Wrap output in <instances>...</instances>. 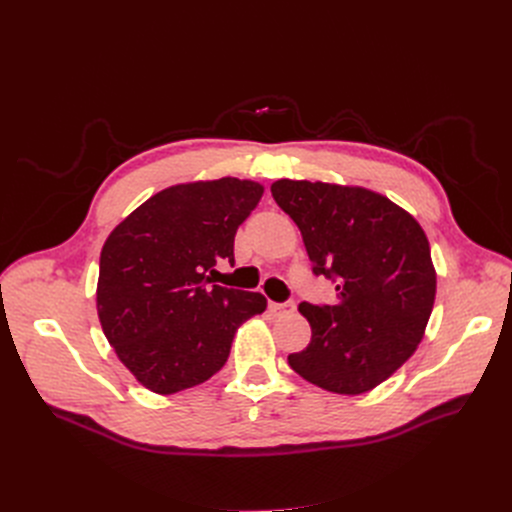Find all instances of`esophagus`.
Masks as SVG:
<instances>
[{
	"label": "esophagus",
	"mask_w": 512,
	"mask_h": 512,
	"mask_svg": "<svg viewBox=\"0 0 512 512\" xmlns=\"http://www.w3.org/2000/svg\"><path fill=\"white\" fill-rule=\"evenodd\" d=\"M294 309H297V303H294L292 299H288V301H284V303H274V301H270V311H272L274 315L290 313V311H294Z\"/></svg>",
	"instance_id": "esophagus-1"
}]
</instances>
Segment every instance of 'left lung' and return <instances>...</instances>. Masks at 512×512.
Returning <instances> with one entry per match:
<instances>
[{
    "instance_id": "8db88e82",
    "label": "left lung",
    "mask_w": 512,
    "mask_h": 512,
    "mask_svg": "<svg viewBox=\"0 0 512 512\" xmlns=\"http://www.w3.org/2000/svg\"><path fill=\"white\" fill-rule=\"evenodd\" d=\"M272 197L303 234L315 276L336 284V305L301 303L311 324L288 365L336 394H363L405 363L436 299L429 242L413 215L367 188L278 180Z\"/></svg>"
}]
</instances>
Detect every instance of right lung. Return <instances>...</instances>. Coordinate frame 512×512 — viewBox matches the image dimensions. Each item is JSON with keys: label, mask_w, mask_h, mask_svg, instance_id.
Returning <instances> with one entry per match:
<instances>
[{"label": "right lung", "mask_w": 512, "mask_h": 512, "mask_svg": "<svg viewBox=\"0 0 512 512\" xmlns=\"http://www.w3.org/2000/svg\"><path fill=\"white\" fill-rule=\"evenodd\" d=\"M263 186L220 178L170 186L107 236L99 257L97 313L118 359L145 388L174 394L228 361L240 324L263 313L259 292L211 284L234 263V236Z\"/></svg>", "instance_id": "add662e5"}]
</instances>
